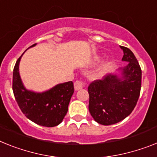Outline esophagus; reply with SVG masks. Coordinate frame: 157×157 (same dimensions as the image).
<instances>
[{"mask_svg":"<svg viewBox=\"0 0 157 157\" xmlns=\"http://www.w3.org/2000/svg\"><path fill=\"white\" fill-rule=\"evenodd\" d=\"M85 84L84 82H82L81 81H76V82L74 83V89L75 90H80V89H83L85 87Z\"/></svg>","mask_w":157,"mask_h":157,"instance_id":"obj_1","label":"esophagus"}]
</instances>
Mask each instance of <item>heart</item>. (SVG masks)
<instances>
[{
    "mask_svg": "<svg viewBox=\"0 0 157 157\" xmlns=\"http://www.w3.org/2000/svg\"><path fill=\"white\" fill-rule=\"evenodd\" d=\"M112 63L109 60L104 62L103 64H101V66L97 68V70L95 71L94 73H93V76L96 77V78H100V77H102L109 70V68H111Z\"/></svg>",
    "mask_w": 157,
    "mask_h": 157,
    "instance_id": "1",
    "label": "heart"
}]
</instances>
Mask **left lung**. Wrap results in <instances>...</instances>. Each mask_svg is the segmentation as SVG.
<instances>
[{"label": "left lung", "mask_w": 157, "mask_h": 157, "mask_svg": "<svg viewBox=\"0 0 157 157\" xmlns=\"http://www.w3.org/2000/svg\"><path fill=\"white\" fill-rule=\"evenodd\" d=\"M123 50L122 60L128 64L119 73L108 74L88 87L89 109L95 121L103 125L117 124L129 116L137 103L141 88V68L133 52Z\"/></svg>", "instance_id": "left-lung-1"}]
</instances>
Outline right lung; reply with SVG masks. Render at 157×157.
Listing matches in <instances>:
<instances>
[{
	"label": "right lung",
	"mask_w": 157,
	"mask_h": 157,
	"mask_svg": "<svg viewBox=\"0 0 157 157\" xmlns=\"http://www.w3.org/2000/svg\"><path fill=\"white\" fill-rule=\"evenodd\" d=\"M36 44H33L29 48ZM22 55L17 60L13 73V91L18 106L28 119L39 125H58L68 112V104L74 93L73 83L68 81L58 84L42 93L28 90L24 86L19 72Z\"/></svg>",
	"instance_id": "obj_1"
}]
</instances>
